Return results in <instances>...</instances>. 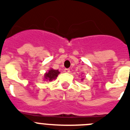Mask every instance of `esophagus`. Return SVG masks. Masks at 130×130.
<instances>
[{"instance_id": "1", "label": "esophagus", "mask_w": 130, "mask_h": 130, "mask_svg": "<svg viewBox=\"0 0 130 130\" xmlns=\"http://www.w3.org/2000/svg\"><path fill=\"white\" fill-rule=\"evenodd\" d=\"M64 71H65V73H69V72H70V69L66 68V69H64Z\"/></svg>"}]
</instances>
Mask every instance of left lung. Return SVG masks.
<instances>
[{"instance_id": "8db88e82", "label": "left lung", "mask_w": 130, "mask_h": 130, "mask_svg": "<svg viewBox=\"0 0 130 130\" xmlns=\"http://www.w3.org/2000/svg\"><path fill=\"white\" fill-rule=\"evenodd\" d=\"M82 79H83V78H82Z\"/></svg>"}]
</instances>
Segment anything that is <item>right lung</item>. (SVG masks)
I'll return each mask as SVG.
<instances>
[{"label":"right lung","mask_w":130,"mask_h":130,"mask_svg":"<svg viewBox=\"0 0 130 130\" xmlns=\"http://www.w3.org/2000/svg\"><path fill=\"white\" fill-rule=\"evenodd\" d=\"M60 72L58 70H55V69H51L48 71V73H46L44 75V78L46 80H49V81H52L53 79H56V77L58 76Z\"/></svg>","instance_id":"right-lung-1"}]
</instances>
